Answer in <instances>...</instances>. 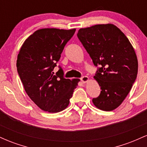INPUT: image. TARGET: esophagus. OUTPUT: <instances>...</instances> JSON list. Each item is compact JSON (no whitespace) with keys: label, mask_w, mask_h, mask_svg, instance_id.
I'll use <instances>...</instances> for the list:
<instances>
[{"label":"esophagus","mask_w":147,"mask_h":147,"mask_svg":"<svg viewBox=\"0 0 147 147\" xmlns=\"http://www.w3.org/2000/svg\"><path fill=\"white\" fill-rule=\"evenodd\" d=\"M80 79L84 84H85V83H86V82H88L89 78H88V77H87V76H84V77H82Z\"/></svg>","instance_id":"34e87169"}]
</instances>
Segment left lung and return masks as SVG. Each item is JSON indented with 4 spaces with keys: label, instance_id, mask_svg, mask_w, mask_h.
Instances as JSON below:
<instances>
[{
    "label": "left lung",
    "instance_id": "obj_1",
    "mask_svg": "<svg viewBox=\"0 0 147 147\" xmlns=\"http://www.w3.org/2000/svg\"><path fill=\"white\" fill-rule=\"evenodd\" d=\"M77 36L94 65H100L94 79L102 90L92 103L102 111H113L126 98L137 77L134 48L125 34L111 23L81 28Z\"/></svg>",
    "mask_w": 147,
    "mask_h": 147
}]
</instances>
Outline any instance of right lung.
Segmentation results:
<instances>
[{
    "label": "right lung",
    "instance_id": "1",
    "mask_svg": "<svg viewBox=\"0 0 147 147\" xmlns=\"http://www.w3.org/2000/svg\"><path fill=\"white\" fill-rule=\"evenodd\" d=\"M76 29L43 28L34 32L22 45L16 61L18 73L29 97L41 110L59 113L66 109L79 79L53 72L61 54Z\"/></svg>",
    "mask_w": 147,
    "mask_h": 147
}]
</instances>
